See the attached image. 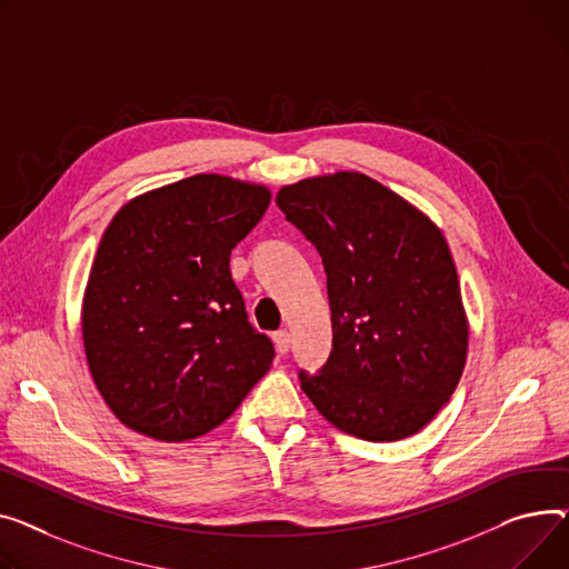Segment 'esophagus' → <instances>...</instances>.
I'll use <instances>...</instances> for the list:
<instances>
[{"mask_svg":"<svg viewBox=\"0 0 569 569\" xmlns=\"http://www.w3.org/2000/svg\"><path fill=\"white\" fill-rule=\"evenodd\" d=\"M272 338H274L277 350H279L281 355H288V350H290V333H288L286 329H279Z\"/></svg>","mask_w":569,"mask_h":569,"instance_id":"34e87169","label":"esophagus"}]
</instances>
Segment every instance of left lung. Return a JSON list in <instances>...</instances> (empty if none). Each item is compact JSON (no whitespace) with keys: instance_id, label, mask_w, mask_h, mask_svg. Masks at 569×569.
Wrapping results in <instances>:
<instances>
[{"instance_id":"obj_1","label":"left lung","mask_w":569,"mask_h":569,"mask_svg":"<svg viewBox=\"0 0 569 569\" xmlns=\"http://www.w3.org/2000/svg\"><path fill=\"white\" fill-rule=\"evenodd\" d=\"M277 206L327 272L331 352L299 382L325 419L359 439L426 428L456 391L467 318L437 226L377 180L340 171L283 187Z\"/></svg>"}]
</instances>
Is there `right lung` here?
<instances>
[{"mask_svg": "<svg viewBox=\"0 0 569 569\" xmlns=\"http://www.w3.org/2000/svg\"><path fill=\"white\" fill-rule=\"evenodd\" d=\"M270 206L264 187L199 173L123 206L89 274L82 333L93 382L128 428L164 441L206 435L270 370L231 251Z\"/></svg>", "mask_w": 569, "mask_h": 569, "instance_id": "right-lung-1", "label": "right lung"}]
</instances>
